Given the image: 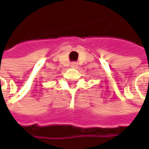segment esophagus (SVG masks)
Returning <instances> with one entry per match:
<instances>
[{
	"mask_svg": "<svg viewBox=\"0 0 149 149\" xmlns=\"http://www.w3.org/2000/svg\"><path fill=\"white\" fill-rule=\"evenodd\" d=\"M77 66H78V63H76V62H73V63H71V67H72V68H77Z\"/></svg>",
	"mask_w": 149,
	"mask_h": 149,
	"instance_id": "1",
	"label": "esophagus"
}]
</instances>
